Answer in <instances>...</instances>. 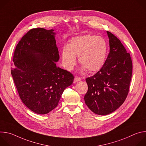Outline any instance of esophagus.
<instances>
[{"label": "esophagus", "mask_w": 146, "mask_h": 146, "mask_svg": "<svg viewBox=\"0 0 146 146\" xmlns=\"http://www.w3.org/2000/svg\"><path fill=\"white\" fill-rule=\"evenodd\" d=\"M81 80V78H80V77H77V76H75L74 79V82L75 83V82H77V81H80Z\"/></svg>", "instance_id": "34e87169"}]
</instances>
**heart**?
<instances>
[{
  "label": "heart",
  "mask_w": 146,
  "mask_h": 146,
  "mask_svg": "<svg viewBox=\"0 0 146 146\" xmlns=\"http://www.w3.org/2000/svg\"><path fill=\"white\" fill-rule=\"evenodd\" d=\"M106 40L100 36L85 35L72 38L61 51L62 64L72 70L76 64V57L81 64V70L90 73L100 70L105 65L108 54Z\"/></svg>",
  "instance_id": "b5f03b06"
}]
</instances>
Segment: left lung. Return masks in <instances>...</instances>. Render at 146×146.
Wrapping results in <instances>:
<instances>
[{"instance_id": "obj_1", "label": "left lung", "mask_w": 146, "mask_h": 146, "mask_svg": "<svg viewBox=\"0 0 146 146\" xmlns=\"http://www.w3.org/2000/svg\"><path fill=\"white\" fill-rule=\"evenodd\" d=\"M110 52L103 67L86 78L88 91L85 103L94 113L105 115L117 110L125 100L132 74L130 54L120 40L107 31Z\"/></svg>"}]
</instances>
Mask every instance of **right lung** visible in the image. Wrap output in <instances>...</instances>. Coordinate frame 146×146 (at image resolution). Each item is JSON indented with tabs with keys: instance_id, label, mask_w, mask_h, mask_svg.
I'll list each match as a JSON object with an SVG mask.
<instances>
[{
	"instance_id": "add662e5",
	"label": "right lung",
	"mask_w": 146,
	"mask_h": 146,
	"mask_svg": "<svg viewBox=\"0 0 146 146\" xmlns=\"http://www.w3.org/2000/svg\"><path fill=\"white\" fill-rule=\"evenodd\" d=\"M53 29L34 28L19 41L11 70L14 84L24 105L38 114H46L57 106L74 76L58 67L59 55Z\"/></svg>"
}]
</instances>
